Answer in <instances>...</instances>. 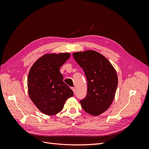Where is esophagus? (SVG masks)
<instances>
[{"mask_svg":"<svg viewBox=\"0 0 149 149\" xmlns=\"http://www.w3.org/2000/svg\"><path fill=\"white\" fill-rule=\"evenodd\" d=\"M71 89L73 90V91L74 94H75V88H71Z\"/></svg>","mask_w":149,"mask_h":149,"instance_id":"34e87169","label":"esophagus"}]
</instances>
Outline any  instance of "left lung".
<instances>
[{
    "label": "left lung",
    "mask_w": 149,
    "mask_h": 149,
    "mask_svg": "<svg viewBox=\"0 0 149 149\" xmlns=\"http://www.w3.org/2000/svg\"><path fill=\"white\" fill-rule=\"evenodd\" d=\"M73 56L87 78L88 92L80 101L87 113L97 116L108 109L113 101L118 84V74L110 61L97 52H74Z\"/></svg>",
    "instance_id": "8db88e82"
}]
</instances>
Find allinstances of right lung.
I'll use <instances>...</instances> for the list:
<instances>
[{
    "label": "right lung",
    "mask_w": 149,
    "mask_h": 149,
    "mask_svg": "<svg viewBox=\"0 0 149 149\" xmlns=\"http://www.w3.org/2000/svg\"><path fill=\"white\" fill-rule=\"evenodd\" d=\"M70 55V53L45 54L30 68L27 78L28 93L43 114L52 116L59 113L67 99L73 96L60 71Z\"/></svg>",
    "instance_id": "right-lung-1"
}]
</instances>
